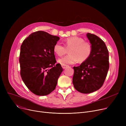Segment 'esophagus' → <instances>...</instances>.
I'll return each instance as SVG.
<instances>
[{
  "label": "esophagus",
  "mask_w": 126,
  "mask_h": 126,
  "mask_svg": "<svg viewBox=\"0 0 126 126\" xmlns=\"http://www.w3.org/2000/svg\"><path fill=\"white\" fill-rule=\"evenodd\" d=\"M61 66H62V67L63 69H65V68H66V67H68V65H65V64H62Z\"/></svg>",
  "instance_id": "obj_1"
}]
</instances>
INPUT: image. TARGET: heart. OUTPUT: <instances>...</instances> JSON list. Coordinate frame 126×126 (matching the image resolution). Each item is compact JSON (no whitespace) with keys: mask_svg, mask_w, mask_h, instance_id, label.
Segmentation results:
<instances>
[{"mask_svg":"<svg viewBox=\"0 0 126 126\" xmlns=\"http://www.w3.org/2000/svg\"><path fill=\"white\" fill-rule=\"evenodd\" d=\"M64 45L56 43L53 47L54 52L59 56H62L68 52L69 54L59 59L58 62L62 64H71L78 62H83L90 57L92 52L91 44L79 37H72L64 41Z\"/></svg>","mask_w":126,"mask_h":126,"instance_id":"1","label":"heart"}]
</instances>
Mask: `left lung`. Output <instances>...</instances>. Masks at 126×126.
Here are the masks:
<instances>
[{
    "instance_id": "8db88e82",
    "label": "left lung",
    "mask_w": 126,
    "mask_h": 126,
    "mask_svg": "<svg viewBox=\"0 0 126 126\" xmlns=\"http://www.w3.org/2000/svg\"><path fill=\"white\" fill-rule=\"evenodd\" d=\"M92 46L90 57L80 66L74 67L72 83L82 94H90L100 89L104 84L109 68V52L104 42L97 36L88 33Z\"/></svg>"
}]
</instances>
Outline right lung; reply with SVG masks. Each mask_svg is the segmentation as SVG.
<instances>
[{"mask_svg": "<svg viewBox=\"0 0 126 126\" xmlns=\"http://www.w3.org/2000/svg\"><path fill=\"white\" fill-rule=\"evenodd\" d=\"M59 39L38 31L30 35L21 45L20 75L26 87L36 95H46L54 90L63 71L60 64H55L53 50Z\"/></svg>", "mask_w": 126, "mask_h": 126, "instance_id": "obj_1", "label": "right lung"}]
</instances>
